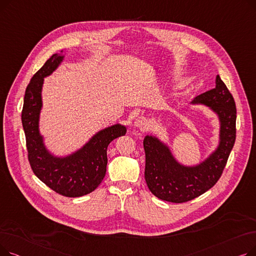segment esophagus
Segmentation results:
<instances>
[{
	"instance_id": "obj_1",
	"label": "esophagus",
	"mask_w": 256,
	"mask_h": 256,
	"mask_svg": "<svg viewBox=\"0 0 256 256\" xmlns=\"http://www.w3.org/2000/svg\"><path fill=\"white\" fill-rule=\"evenodd\" d=\"M134 124H135V126L138 128H140V130H146V128H148V126H150L148 120H147V119H146L145 117H143V116L138 117V118L135 120V122H134Z\"/></svg>"
}]
</instances>
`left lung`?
I'll list each match as a JSON object with an SVG mask.
<instances>
[{"instance_id": "8db88e82", "label": "left lung", "mask_w": 256, "mask_h": 256, "mask_svg": "<svg viewBox=\"0 0 256 256\" xmlns=\"http://www.w3.org/2000/svg\"><path fill=\"white\" fill-rule=\"evenodd\" d=\"M193 104L208 106L217 114L220 122L219 144L204 160L198 165L186 166L158 137L147 135L143 141L147 186L154 196L169 202H186L214 186L236 141V102L219 74L216 76V87L196 96Z\"/></svg>"}]
</instances>
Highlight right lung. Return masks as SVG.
I'll return each mask as SVG.
<instances>
[{"label": "right lung", "mask_w": 256, "mask_h": 256, "mask_svg": "<svg viewBox=\"0 0 256 256\" xmlns=\"http://www.w3.org/2000/svg\"><path fill=\"white\" fill-rule=\"evenodd\" d=\"M62 52L54 54L31 78L24 93L22 122L28 158L35 176L60 195L80 197L96 190L102 182L106 171L108 146L114 139L126 135V128L119 124L108 126L66 156H56L48 152L39 130L42 91L44 78L55 72L63 61Z\"/></svg>", "instance_id": "obj_1"}]
</instances>
